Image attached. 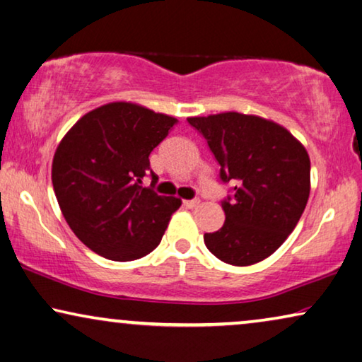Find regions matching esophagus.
Masks as SVG:
<instances>
[{"label": "esophagus", "mask_w": 362, "mask_h": 362, "mask_svg": "<svg viewBox=\"0 0 362 362\" xmlns=\"http://www.w3.org/2000/svg\"><path fill=\"white\" fill-rule=\"evenodd\" d=\"M199 204H201V201H199V199H191V201H185V206H186L187 209H194V207H197Z\"/></svg>", "instance_id": "1"}]
</instances>
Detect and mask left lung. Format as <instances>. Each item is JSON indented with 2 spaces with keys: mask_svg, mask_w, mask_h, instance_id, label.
Wrapping results in <instances>:
<instances>
[{
  "mask_svg": "<svg viewBox=\"0 0 362 362\" xmlns=\"http://www.w3.org/2000/svg\"><path fill=\"white\" fill-rule=\"evenodd\" d=\"M220 165V181L235 182L222 201L225 222L204 235L214 256L233 266L268 258L292 233L310 194V158L289 130L240 112L187 117Z\"/></svg>",
  "mask_w": 362,
  "mask_h": 362,
  "instance_id": "obj_1",
  "label": "left lung"
}]
</instances>
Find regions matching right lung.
Returning a JSON list of instances; mask_svg holds the SVG:
<instances>
[{
    "label": "right lung",
    "instance_id": "obj_1",
    "mask_svg": "<svg viewBox=\"0 0 362 362\" xmlns=\"http://www.w3.org/2000/svg\"><path fill=\"white\" fill-rule=\"evenodd\" d=\"M177 119L134 103H109L85 114L62 139L52 185L73 233L94 253L132 261L160 245L181 199L158 196L142 180L151 150Z\"/></svg>",
    "mask_w": 362,
    "mask_h": 362
}]
</instances>
